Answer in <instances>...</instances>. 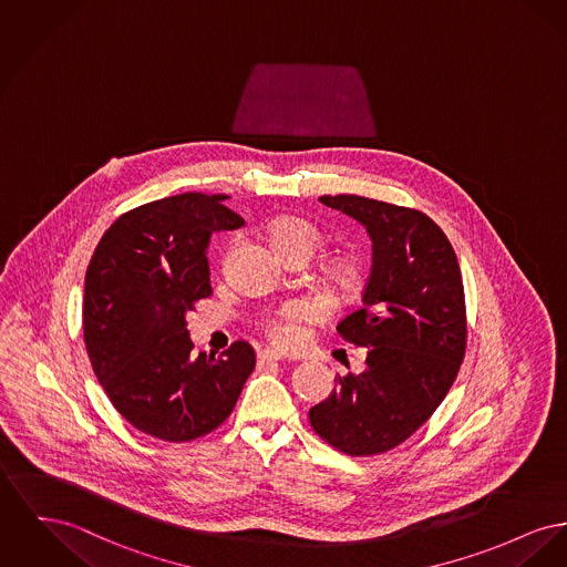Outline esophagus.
<instances>
[{"label": "esophagus", "instance_id": "1", "mask_svg": "<svg viewBox=\"0 0 567 567\" xmlns=\"http://www.w3.org/2000/svg\"><path fill=\"white\" fill-rule=\"evenodd\" d=\"M282 355L278 351H271V349H264L259 351V364H271V362H280Z\"/></svg>", "mask_w": 567, "mask_h": 567}]
</instances>
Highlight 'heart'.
I'll list each match as a JSON object with an SVG mask.
<instances>
[{"label":"heart","mask_w":567,"mask_h":567,"mask_svg":"<svg viewBox=\"0 0 567 567\" xmlns=\"http://www.w3.org/2000/svg\"><path fill=\"white\" fill-rule=\"evenodd\" d=\"M269 235H271V244L278 248L280 255H287L291 250H301V252L312 255V250L321 241L319 227L306 218H296V216L278 220L271 227ZM353 274H355V269L349 264H336L332 267V278L340 285L349 282L353 278ZM306 317H308L306 303H301V301L287 303L274 317L267 319V336L280 347H296L301 340L300 323Z\"/></svg>","instance_id":"1"}]
</instances>
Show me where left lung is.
I'll list each match as a JSON object with an SVG mask.
<instances>
[{"instance_id":"1","label":"left lung","mask_w":567,"mask_h":567,"mask_svg":"<svg viewBox=\"0 0 567 567\" xmlns=\"http://www.w3.org/2000/svg\"><path fill=\"white\" fill-rule=\"evenodd\" d=\"M367 227L372 267L362 308L338 333L367 349V368L308 411L310 426L349 456H374L415 433L450 392L465 358V289L456 252L433 220L358 195L321 197Z\"/></svg>"}]
</instances>
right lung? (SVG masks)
Here are the masks:
<instances>
[{
  "instance_id": "1",
  "label": "right lung",
  "mask_w": 567,
  "mask_h": 567,
  "mask_svg": "<svg viewBox=\"0 0 567 567\" xmlns=\"http://www.w3.org/2000/svg\"><path fill=\"white\" fill-rule=\"evenodd\" d=\"M225 195L184 193L122 214L85 274L83 338L113 406L163 441H193L234 411L255 351L237 340L220 358L193 353L186 312L212 293L214 231L244 227Z\"/></svg>"
}]
</instances>
